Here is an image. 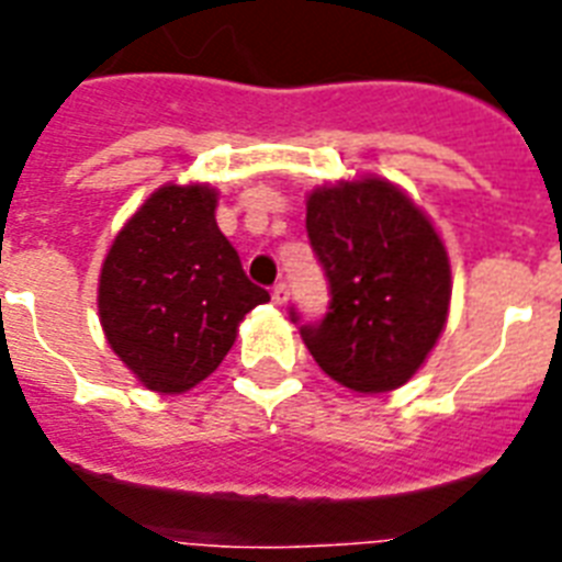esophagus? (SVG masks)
Instances as JSON below:
<instances>
[{"mask_svg": "<svg viewBox=\"0 0 562 562\" xmlns=\"http://www.w3.org/2000/svg\"><path fill=\"white\" fill-rule=\"evenodd\" d=\"M271 297L277 306H285V300H289V285H285V282H277L271 291Z\"/></svg>", "mask_w": 562, "mask_h": 562, "instance_id": "obj_1", "label": "esophagus"}]
</instances>
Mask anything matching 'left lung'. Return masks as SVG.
<instances>
[{"label": "left lung", "mask_w": 562, "mask_h": 562, "mask_svg": "<svg viewBox=\"0 0 562 562\" xmlns=\"http://www.w3.org/2000/svg\"><path fill=\"white\" fill-rule=\"evenodd\" d=\"M306 229L333 294L315 324L291 308L312 359L350 391L405 384L435 350L452 297L449 256L426 212L382 178L341 180L308 194Z\"/></svg>", "instance_id": "obj_1"}]
</instances>
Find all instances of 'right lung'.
I'll return each mask as SVG.
<instances>
[{"instance_id": "add662e5", "label": "right lung", "mask_w": 562, "mask_h": 562, "mask_svg": "<svg viewBox=\"0 0 562 562\" xmlns=\"http://www.w3.org/2000/svg\"><path fill=\"white\" fill-rule=\"evenodd\" d=\"M215 189L166 183L113 238L99 277L110 350L157 393H183L218 368L268 291L241 271L215 224Z\"/></svg>"}]
</instances>
